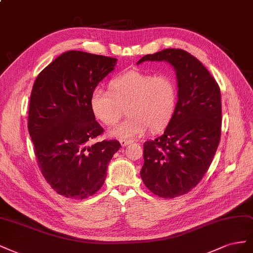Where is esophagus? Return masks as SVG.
Masks as SVG:
<instances>
[{"label":"esophagus","instance_id":"esophagus-1","mask_svg":"<svg viewBox=\"0 0 253 253\" xmlns=\"http://www.w3.org/2000/svg\"><path fill=\"white\" fill-rule=\"evenodd\" d=\"M133 141H131V140H125V139H121L120 140V143H121V145L122 146H127V145H129V144H131Z\"/></svg>","mask_w":253,"mask_h":253}]
</instances>
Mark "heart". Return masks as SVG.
Masks as SVG:
<instances>
[{
	"label": "heart",
	"instance_id": "heart-1",
	"mask_svg": "<svg viewBox=\"0 0 253 253\" xmlns=\"http://www.w3.org/2000/svg\"><path fill=\"white\" fill-rule=\"evenodd\" d=\"M177 104V86L172 77L156 75L140 70L127 71L109 84V91L93 90L90 108L94 117L111 126L117 123L126 106L128 117L109 131L119 139H134L148 127L159 130L168 124Z\"/></svg>",
	"mask_w": 253,
	"mask_h": 253
}]
</instances>
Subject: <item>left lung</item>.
<instances>
[{
	"mask_svg": "<svg viewBox=\"0 0 253 253\" xmlns=\"http://www.w3.org/2000/svg\"><path fill=\"white\" fill-rule=\"evenodd\" d=\"M165 61L174 68L178 102L164 133L144 143L141 178L149 191L174 198L196 186L220 140L221 99L217 83L196 57L165 48L136 62Z\"/></svg>",
	"mask_w": 253,
	"mask_h": 253,
	"instance_id": "left-lung-1",
	"label": "left lung"
}]
</instances>
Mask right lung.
<instances>
[{"label": "right lung", "instance_id": "obj_1", "mask_svg": "<svg viewBox=\"0 0 253 253\" xmlns=\"http://www.w3.org/2000/svg\"><path fill=\"white\" fill-rule=\"evenodd\" d=\"M118 59L69 50L37 76L28 109V132L43 177L59 195L84 199L105 182L107 168L121 148L117 140L91 139L104 129L95 121L90 96L114 70Z\"/></svg>", "mask_w": 253, "mask_h": 253}]
</instances>
